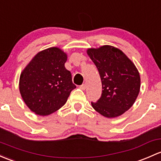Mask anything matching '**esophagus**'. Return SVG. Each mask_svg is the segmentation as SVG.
Listing matches in <instances>:
<instances>
[{"label":"esophagus","instance_id":"1","mask_svg":"<svg viewBox=\"0 0 161 161\" xmlns=\"http://www.w3.org/2000/svg\"><path fill=\"white\" fill-rule=\"evenodd\" d=\"M79 88H80L81 89H82V90H85L86 88V84H82V85H81L79 86Z\"/></svg>","mask_w":161,"mask_h":161}]
</instances>
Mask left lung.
I'll use <instances>...</instances> for the list:
<instances>
[{
  "instance_id": "obj_1",
  "label": "left lung",
  "mask_w": 161,
  "mask_h": 161,
  "mask_svg": "<svg viewBox=\"0 0 161 161\" xmlns=\"http://www.w3.org/2000/svg\"><path fill=\"white\" fill-rule=\"evenodd\" d=\"M87 54L99 71L103 86L101 97L91 103L92 106L106 117L120 116L133 106L140 92L137 69L122 51L109 45L89 48Z\"/></svg>"
}]
</instances>
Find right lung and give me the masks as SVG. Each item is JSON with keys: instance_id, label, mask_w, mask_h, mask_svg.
I'll list each match as a JSON object with an SVG mask.
<instances>
[{"instance_id": "1", "label": "right lung", "mask_w": 161, "mask_h": 161, "mask_svg": "<svg viewBox=\"0 0 161 161\" xmlns=\"http://www.w3.org/2000/svg\"><path fill=\"white\" fill-rule=\"evenodd\" d=\"M67 55L60 48L38 52L20 76L19 89L24 102L34 113L47 116L60 109L76 86L65 67Z\"/></svg>"}]
</instances>
